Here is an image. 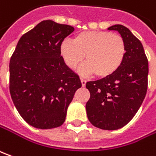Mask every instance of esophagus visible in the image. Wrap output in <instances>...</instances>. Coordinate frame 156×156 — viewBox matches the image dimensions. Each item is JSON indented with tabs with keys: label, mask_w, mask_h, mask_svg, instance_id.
I'll return each instance as SVG.
<instances>
[{
	"label": "esophagus",
	"mask_w": 156,
	"mask_h": 156,
	"mask_svg": "<svg viewBox=\"0 0 156 156\" xmlns=\"http://www.w3.org/2000/svg\"><path fill=\"white\" fill-rule=\"evenodd\" d=\"M80 80H81L82 86H83V87H84V86H85V84H86V80H84L83 78H80Z\"/></svg>",
	"instance_id": "esophagus-1"
}]
</instances>
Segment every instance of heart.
Wrapping results in <instances>:
<instances>
[{"mask_svg":"<svg viewBox=\"0 0 156 156\" xmlns=\"http://www.w3.org/2000/svg\"><path fill=\"white\" fill-rule=\"evenodd\" d=\"M60 55L68 67L79 69L84 75L95 73L105 78L115 73L122 66L126 54V44L121 35L107 31H87L77 34L72 41H64L59 48Z\"/></svg>","mask_w":156,"mask_h":156,"instance_id":"1","label":"heart"}]
</instances>
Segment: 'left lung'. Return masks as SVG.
I'll use <instances>...</instances> for the list:
<instances>
[{"instance_id": "1", "label": "left lung", "mask_w": 156, "mask_h": 156, "mask_svg": "<svg viewBox=\"0 0 156 156\" xmlns=\"http://www.w3.org/2000/svg\"><path fill=\"white\" fill-rule=\"evenodd\" d=\"M117 31L126 44V54L119 69L108 77L86 83L89 121L97 128L115 130L125 126L141 107L148 89V61L141 41L122 25Z\"/></svg>"}]
</instances>
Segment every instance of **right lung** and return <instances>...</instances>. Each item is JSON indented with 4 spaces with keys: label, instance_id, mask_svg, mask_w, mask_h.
I'll list each match as a JSON object with an SVG mask.
<instances>
[{
    "label": "right lung",
    "instance_id": "1",
    "mask_svg": "<svg viewBox=\"0 0 156 156\" xmlns=\"http://www.w3.org/2000/svg\"><path fill=\"white\" fill-rule=\"evenodd\" d=\"M73 31L72 26L43 20L21 36L10 58V95L20 115L33 127L61 126L82 86L59 51L64 39Z\"/></svg>",
    "mask_w": 156,
    "mask_h": 156
}]
</instances>
